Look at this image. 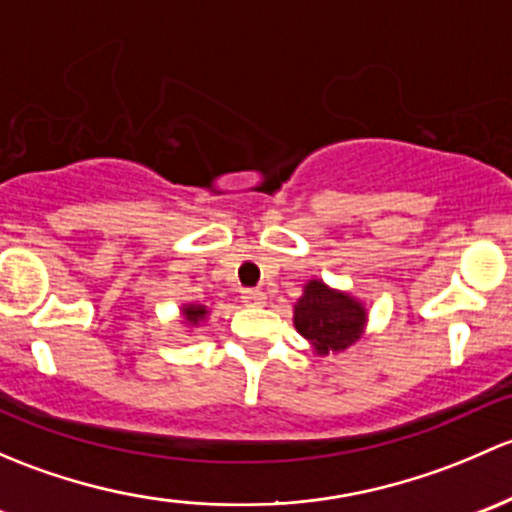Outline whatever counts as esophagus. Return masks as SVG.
I'll use <instances>...</instances> for the list:
<instances>
[{
    "label": "esophagus",
    "mask_w": 512,
    "mask_h": 512,
    "mask_svg": "<svg viewBox=\"0 0 512 512\" xmlns=\"http://www.w3.org/2000/svg\"><path fill=\"white\" fill-rule=\"evenodd\" d=\"M241 303L249 305V308H261V305H266V293L246 288V291H241Z\"/></svg>",
    "instance_id": "obj_1"
}]
</instances>
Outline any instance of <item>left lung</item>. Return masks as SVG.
<instances>
[{
	"instance_id": "1",
	"label": "left lung",
	"mask_w": 512,
	"mask_h": 512,
	"mask_svg": "<svg viewBox=\"0 0 512 512\" xmlns=\"http://www.w3.org/2000/svg\"><path fill=\"white\" fill-rule=\"evenodd\" d=\"M365 308L352 295L333 291L323 281L305 283L293 310L295 330L315 347L318 355L342 352L360 340Z\"/></svg>"
}]
</instances>
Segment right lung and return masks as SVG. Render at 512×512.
<instances>
[{"label":"right lung","instance_id":"add662e5","mask_svg":"<svg viewBox=\"0 0 512 512\" xmlns=\"http://www.w3.org/2000/svg\"><path fill=\"white\" fill-rule=\"evenodd\" d=\"M184 318H187V323H192V325H197L199 320H204L207 318V308H204V305H184Z\"/></svg>","mask_w":512,"mask_h":512}]
</instances>
